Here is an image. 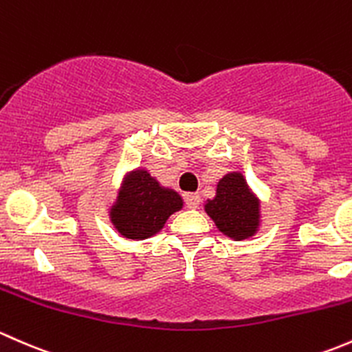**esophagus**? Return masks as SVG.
Instances as JSON below:
<instances>
[{"label": "esophagus", "mask_w": 352, "mask_h": 352, "mask_svg": "<svg viewBox=\"0 0 352 352\" xmlns=\"http://www.w3.org/2000/svg\"><path fill=\"white\" fill-rule=\"evenodd\" d=\"M186 205L188 208L197 210L200 206V195L198 193H188L186 195Z\"/></svg>", "instance_id": "1"}]
</instances>
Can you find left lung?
I'll use <instances>...</instances> for the list:
<instances>
[{"instance_id":"8db88e82","label":"left lung","mask_w":352,"mask_h":352,"mask_svg":"<svg viewBox=\"0 0 352 352\" xmlns=\"http://www.w3.org/2000/svg\"><path fill=\"white\" fill-rule=\"evenodd\" d=\"M205 212L217 229L234 241L254 237L259 230L261 200L239 171L220 177L215 197L205 201Z\"/></svg>"}]
</instances>
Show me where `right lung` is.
Here are the masks:
<instances>
[{
  "label": "right lung",
  "instance_id": "obj_1",
  "mask_svg": "<svg viewBox=\"0 0 352 352\" xmlns=\"http://www.w3.org/2000/svg\"><path fill=\"white\" fill-rule=\"evenodd\" d=\"M120 184L108 217L115 230L130 241H144L159 234L169 217L183 208L181 195L162 186L144 168L126 173Z\"/></svg>",
  "mask_w": 352,
  "mask_h": 352
}]
</instances>
